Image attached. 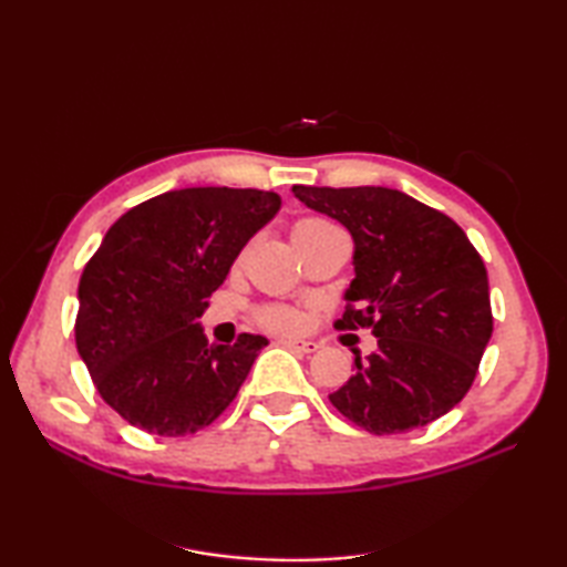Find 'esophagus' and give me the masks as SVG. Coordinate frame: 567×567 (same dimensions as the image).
Returning <instances> with one entry per match:
<instances>
[{
  "mask_svg": "<svg viewBox=\"0 0 567 567\" xmlns=\"http://www.w3.org/2000/svg\"><path fill=\"white\" fill-rule=\"evenodd\" d=\"M285 348H290V351L297 353H317L319 351V343L317 341H305V339H282L280 341Z\"/></svg>",
  "mask_w": 567,
  "mask_h": 567,
  "instance_id": "esophagus-1",
  "label": "esophagus"
}]
</instances>
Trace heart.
<instances>
[{
    "label": "heart",
    "instance_id": "obj_1",
    "mask_svg": "<svg viewBox=\"0 0 567 567\" xmlns=\"http://www.w3.org/2000/svg\"><path fill=\"white\" fill-rule=\"evenodd\" d=\"M336 231V226L323 219V216H305V219H299L292 228V236L295 240L299 238H311V236H321V234H329ZM256 321L260 327L270 329V331H280V333H292L297 329H302L305 317L302 311L295 309V307H287V305H270V307H260Z\"/></svg>",
    "mask_w": 567,
    "mask_h": 567
}]
</instances>
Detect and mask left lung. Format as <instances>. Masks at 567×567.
<instances>
[{"label":"left lung","instance_id":"left-lung-1","mask_svg":"<svg viewBox=\"0 0 567 567\" xmlns=\"http://www.w3.org/2000/svg\"><path fill=\"white\" fill-rule=\"evenodd\" d=\"M353 236L355 277L339 329H370L375 353L329 394L375 436L426 426L467 394L492 336L485 262L465 231L390 187H292Z\"/></svg>","mask_w":567,"mask_h":567}]
</instances>
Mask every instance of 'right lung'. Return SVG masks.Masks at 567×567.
<instances>
[{"mask_svg": "<svg viewBox=\"0 0 567 567\" xmlns=\"http://www.w3.org/2000/svg\"><path fill=\"white\" fill-rule=\"evenodd\" d=\"M280 204L265 189H173L106 231L80 277L75 343L102 400L131 426L189 436L234 402L268 339L216 346L197 319Z\"/></svg>", "mask_w": 567, "mask_h": 567, "instance_id": "add662e5", "label": "right lung"}]
</instances>
